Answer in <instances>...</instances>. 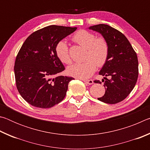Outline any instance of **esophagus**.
<instances>
[{"mask_svg": "<svg viewBox=\"0 0 150 150\" xmlns=\"http://www.w3.org/2000/svg\"><path fill=\"white\" fill-rule=\"evenodd\" d=\"M83 81H84V82H85L88 85H92V84H93V83H94L92 79H90V80H83Z\"/></svg>", "mask_w": 150, "mask_h": 150, "instance_id": "1", "label": "esophagus"}]
</instances>
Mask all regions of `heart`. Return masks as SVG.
Masks as SVG:
<instances>
[{
	"mask_svg": "<svg viewBox=\"0 0 150 150\" xmlns=\"http://www.w3.org/2000/svg\"><path fill=\"white\" fill-rule=\"evenodd\" d=\"M73 40L87 49L85 55L87 61L83 63H75L68 67V75L80 79L90 77L95 71L96 65L102 67L107 61L109 54L108 43L104 38H96L93 33L85 30L76 32ZM55 51L61 62L67 65L71 63L69 47L65 42L62 40L58 42L55 45Z\"/></svg>",
	"mask_w": 150,
	"mask_h": 150,
	"instance_id": "heart-1",
	"label": "heart"
}]
</instances>
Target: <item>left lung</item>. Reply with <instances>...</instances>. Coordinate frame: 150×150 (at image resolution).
I'll return each mask as SVG.
<instances>
[{
  "instance_id": "8db88e82",
  "label": "left lung",
  "mask_w": 150,
  "mask_h": 150,
  "mask_svg": "<svg viewBox=\"0 0 150 150\" xmlns=\"http://www.w3.org/2000/svg\"><path fill=\"white\" fill-rule=\"evenodd\" d=\"M88 28L101 34L109 45L108 59L99 72L104 76L105 93L98 100L108 104L120 103L133 90L138 79L136 53L125 35L114 28L100 24ZM95 83L101 84L98 80Z\"/></svg>"
}]
</instances>
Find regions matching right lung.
I'll use <instances>...</instances> for the list:
<instances>
[{
	"mask_svg": "<svg viewBox=\"0 0 150 150\" xmlns=\"http://www.w3.org/2000/svg\"><path fill=\"white\" fill-rule=\"evenodd\" d=\"M77 28L52 25L32 33L25 40L14 63L17 89L30 105L51 108L65 98L71 77L56 76L65 70L55 45Z\"/></svg>",
	"mask_w": 150,
	"mask_h": 150,
	"instance_id": "obj_1",
	"label": "right lung"
}]
</instances>
